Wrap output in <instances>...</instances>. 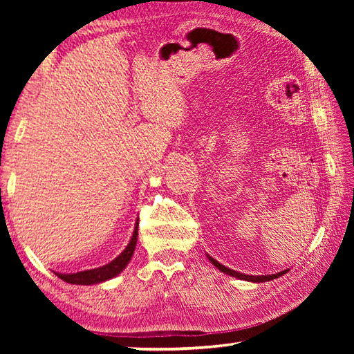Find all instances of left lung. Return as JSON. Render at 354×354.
<instances>
[{"label":"left lung","mask_w":354,"mask_h":354,"mask_svg":"<svg viewBox=\"0 0 354 354\" xmlns=\"http://www.w3.org/2000/svg\"><path fill=\"white\" fill-rule=\"evenodd\" d=\"M207 256V259L211 261L215 267L218 268L220 272H223L226 274H230V277L232 278H237V279H243V281H251V283H266V281H272V279H277L279 277H283L284 273L289 272V268H286V270L283 272H278V273H273V274H261V277H254V274H245V273H241V272H236V270H231V268H227L225 266H221V263L218 261H215L212 256Z\"/></svg>","instance_id":"left-lung-1"}]
</instances>
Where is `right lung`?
I'll list each match as a JSON object with an SVG mask.
<instances>
[{
    "mask_svg": "<svg viewBox=\"0 0 354 354\" xmlns=\"http://www.w3.org/2000/svg\"><path fill=\"white\" fill-rule=\"evenodd\" d=\"M137 236H139V220L136 221L133 237L128 243V247L124 248L122 253H120L115 259L111 261L106 266H101L98 268H91V270H82L76 273H57L55 272L59 278L65 283L70 284H77V286H91V284H100L104 283V281L115 278L117 274L122 273L131 261V257L134 254L136 245H137Z\"/></svg>",
    "mask_w": 354,
    "mask_h": 354,
    "instance_id": "add662e5",
    "label": "right lung"
}]
</instances>
